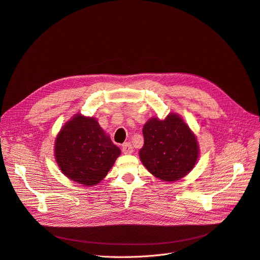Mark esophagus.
<instances>
[{"label":"esophagus","instance_id":"34e87169","mask_svg":"<svg viewBox=\"0 0 260 260\" xmlns=\"http://www.w3.org/2000/svg\"><path fill=\"white\" fill-rule=\"evenodd\" d=\"M122 152L124 154H132L133 153V146H132V144L129 142L124 143L122 145Z\"/></svg>","mask_w":260,"mask_h":260}]
</instances>
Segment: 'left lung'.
<instances>
[{
  "instance_id": "8db88e82",
  "label": "left lung",
  "mask_w": 260,
  "mask_h": 260,
  "mask_svg": "<svg viewBox=\"0 0 260 260\" xmlns=\"http://www.w3.org/2000/svg\"><path fill=\"white\" fill-rule=\"evenodd\" d=\"M144 144L140 160L148 171L165 182H175L186 176L199 158L196 135L174 112L166 119L151 118L144 124Z\"/></svg>"
}]
</instances>
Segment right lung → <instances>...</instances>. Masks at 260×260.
<instances>
[{"instance_id":"obj_1","label":"right lung","mask_w":260,"mask_h":260,"mask_svg":"<svg viewBox=\"0 0 260 260\" xmlns=\"http://www.w3.org/2000/svg\"><path fill=\"white\" fill-rule=\"evenodd\" d=\"M54 150L61 172L84 186H95L103 180L121 154L98 120L81 114L61 127Z\"/></svg>"}]
</instances>
